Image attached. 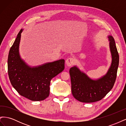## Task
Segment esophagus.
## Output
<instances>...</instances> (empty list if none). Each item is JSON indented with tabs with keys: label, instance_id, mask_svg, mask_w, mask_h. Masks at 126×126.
Returning <instances> with one entry per match:
<instances>
[{
	"label": "esophagus",
	"instance_id": "34e87169",
	"mask_svg": "<svg viewBox=\"0 0 126 126\" xmlns=\"http://www.w3.org/2000/svg\"><path fill=\"white\" fill-rule=\"evenodd\" d=\"M75 59L73 58H71V57H70V58H68L66 60V63L68 67H70V66L73 65V64L75 63Z\"/></svg>",
	"mask_w": 126,
	"mask_h": 126
}]
</instances>
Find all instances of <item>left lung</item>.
<instances>
[{"mask_svg": "<svg viewBox=\"0 0 126 126\" xmlns=\"http://www.w3.org/2000/svg\"><path fill=\"white\" fill-rule=\"evenodd\" d=\"M108 38L112 63L106 75L97 80H94L76 66L70 69L72 94L79 101L90 103L99 101L111 90L115 84L119 57L113 38L111 36Z\"/></svg>", "mask_w": 126, "mask_h": 126, "instance_id": "1", "label": "left lung"}]
</instances>
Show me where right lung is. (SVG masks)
<instances>
[{
	"label": "right lung",
	"instance_id": "1",
	"mask_svg": "<svg viewBox=\"0 0 126 126\" xmlns=\"http://www.w3.org/2000/svg\"><path fill=\"white\" fill-rule=\"evenodd\" d=\"M22 31L21 29L19 32L9 52L10 81L21 96L32 101L44 100L49 95L51 80L63 70L64 60L60 59L32 68L27 65L19 54Z\"/></svg>",
	"mask_w": 126,
	"mask_h": 126
}]
</instances>
